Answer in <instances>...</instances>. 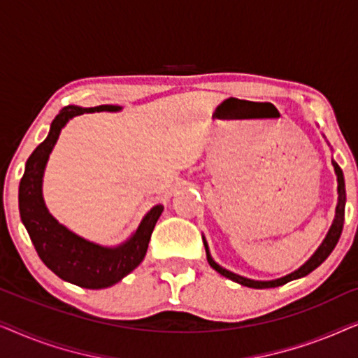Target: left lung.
Wrapping results in <instances>:
<instances>
[{
  "mask_svg": "<svg viewBox=\"0 0 358 358\" xmlns=\"http://www.w3.org/2000/svg\"><path fill=\"white\" fill-rule=\"evenodd\" d=\"M332 166H334V173L337 176V205H336L334 220H332V224H331L329 231H327L326 238L322 239V243L320 244V248H317L316 251L313 252V256L308 259V261L303 264L301 267H298L296 271H293L292 273H288V275H285V277L273 278V280H252V278L238 275V273L228 271V268H224V267L220 266L218 262H215L213 257H212V254H210L207 239H205V236L202 234L205 252H207V261H208L210 266H212L218 273H222L223 277H227V278H229V280L236 282V283H239V285H243V287H249V288H273V287L285 285L287 282H292V280H296V278L306 277L308 273H311L313 271H315V268L320 267L321 264L324 262L327 257H329V254L334 251L336 244H337V241H339V238H341L342 228H344V213H345V180H344V173H342V169L339 168V164H337L334 159H332Z\"/></svg>",
  "mask_w": 358,
  "mask_h": 358,
  "instance_id": "1",
  "label": "left lung"
}]
</instances>
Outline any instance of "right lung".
<instances>
[{"instance_id":"right-lung-1","label":"right lung","mask_w":358,"mask_h":358,"mask_svg":"<svg viewBox=\"0 0 358 358\" xmlns=\"http://www.w3.org/2000/svg\"><path fill=\"white\" fill-rule=\"evenodd\" d=\"M120 106H68L53 119L47 138L29 156L19 184V213L42 262L62 280L99 290L115 285L140 266L155 224L163 213L161 203L148 210L134 233L117 246H102L80 236L48 212L43 200V174L62 130L73 117L90 112H120Z\"/></svg>"}]
</instances>
